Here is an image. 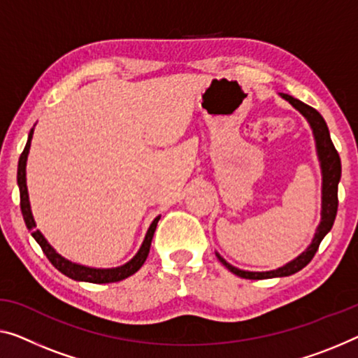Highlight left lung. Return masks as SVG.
<instances>
[{"instance_id": "obj_1", "label": "left lung", "mask_w": 358, "mask_h": 358, "mask_svg": "<svg viewBox=\"0 0 358 358\" xmlns=\"http://www.w3.org/2000/svg\"><path fill=\"white\" fill-rule=\"evenodd\" d=\"M282 99H286L292 108L301 112V114L306 117L308 125L312 128L313 140H315V148H317V156L320 162V169H322V220H320L315 234H313L312 243L308 244L306 250H302L301 254L294 257L289 262L285 264L282 266H278L275 270L268 271H248L241 270L228 264L225 259L222 257L220 254L215 252L217 259L227 266L228 270L234 273L236 276H241V278L246 280H266V278H281V276H289L297 273L299 270H302L315 255L317 249L322 243V239L327 236L329 230L333 228L336 212H338V185L341 180V159L339 154L336 151V148L331 141V136H329V130L324 119L310 106L303 104L302 101L292 98L289 94L280 93Z\"/></svg>"}]
</instances>
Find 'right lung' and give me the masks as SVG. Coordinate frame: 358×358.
Here are the masks:
<instances>
[{"label":"right lung","mask_w":358,"mask_h":358,"mask_svg":"<svg viewBox=\"0 0 358 358\" xmlns=\"http://www.w3.org/2000/svg\"><path fill=\"white\" fill-rule=\"evenodd\" d=\"M31 138H34V128H31L29 133V140H27V145L24 148V152L20 154L19 159V167H17V185H19V191H20V210H22L25 225L29 228V231H31V236L35 238V241L40 244V248L43 249V252L50 262L56 266L57 270L64 273L69 278L76 280V281H85V282H96V285H103V282H115V281H122L131 276L133 273H136L138 270L141 268L143 264L146 262L149 249H151V241L154 236V231H156L157 222L161 215H157L154 218L151 225H149L146 236L143 239L141 248L138 249V252L133 255V259L128 260L127 264L120 265V266H114V268H93V266H87V265H80L76 262H71L66 257H62L61 254L56 252V249L51 246L50 243L46 241V238L43 236L40 230H36V223L34 218V213H31L30 209V199H29V189H27V157H29L30 152V145H31Z\"/></svg>","instance_id":"add662e5"}]
</instances>
